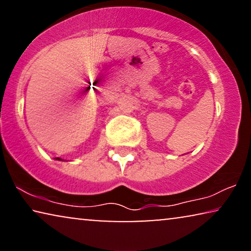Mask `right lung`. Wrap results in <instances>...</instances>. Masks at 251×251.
Segmentation results:
<instances>
[{
    "label": "right lung",
    "mask_w": 251,
    "mask_h": 251,
    "mask_svg": "<svg viewBox=\"0 0 251 251\" xmlns=\"http://www.w3.org/2000/svg\"><path fill=\"white\" fill-rule=\"evenodd\" d=\"M57 159H58V160H60V159H59V157H57Z\"/></svg>",
    "instance_id": "1"
}]
</instances>
